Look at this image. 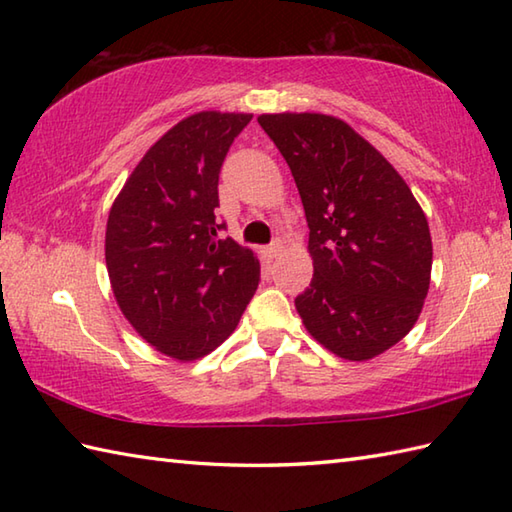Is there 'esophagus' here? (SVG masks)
<instances>
[{"label":"esophagus","instance_id":"esophagus-1","mask_svg":"<svg viewBox=\"0 0 512 512\" xmlns=\"http://www.w3.org/2000/svg\"><path fill=\"white\" fill-rule=\"evenodd\" d=\"M281 248H284V244H281L279 239H277V242H273V244L264 248V255H266L268 259H273V257H277V255L281 253Z\"/></svg>","mask_w":512,"mask_h":512}]
</instances>
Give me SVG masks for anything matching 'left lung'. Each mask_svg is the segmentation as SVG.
Masks as SVG:
<instances>
[{"mask_svg": "<svg viewBox=\"0 0 512 512\" xmlns=\"http://www.w3.org/2000/svg\"><path fill=\"white\" fill-rule=\"evenodd\" d=\"M310 228L314 275L295 299L306 330L345 361L405 339L431 281V233L407 182L341 118L262 114Z\"/></svg>", "mask_w": 512, "mask_h": 512, "instance_id": "obj_1", "label": "left lung"}]
</instances>
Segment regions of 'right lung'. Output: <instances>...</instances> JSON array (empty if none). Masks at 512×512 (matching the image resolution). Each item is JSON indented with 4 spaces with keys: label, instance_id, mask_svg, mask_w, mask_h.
<instances>
[{
    "label": "right lung",
    "instance_id": "right-lung-1",
    "mask_svg": "<svg viewBox=\"0 0 512 512\" xmlns=\"http://www.w3.org/2000/svg\"><path fill=\"white\" fill-rule=\"evenodd\" d=\"M253 114L198 112L173 125L114 200L105 264L118 308L160 354L195 361L237 328L259 259L220 237L222 162Z\"/></svg>",
    "mask_w": 512,
    "mask_h": 512
}]
</instances>
